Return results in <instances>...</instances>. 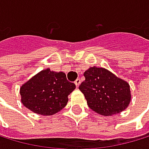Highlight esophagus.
<instances>
[{"instance_id":"obj_1","label":"esophagus","mask_w":149,"mask_h":149,"mask_svg":"<svg viewBox=\"0 0 149 149\" xmlns=\"http://www.w3.org/2000/svg\"><path fill=\"white\" fill-rule=\"evenodd\" d=\"M80 82H81L80 79H77L75 80V85H76V87H77V88H78V87H79V86Z\"/></svg>"}]
</instances>
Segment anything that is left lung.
<instances>
[{
    "label": "left lung",
    "mask_w": 149,
    "mask_h": 149,
    "mask_svg": "<svg viewBox=\"0 0 149 149\" xmlns=\"http://www.w3.org/2000/svg\"><path fill=\"white\" fill-rule=\"evenodd\" d=\"M84 77L79 88L94 112L111 116L128 107L131 95L130 85L125 80L104 68L97 67H90L84 72Z\"/></svg>",
    "instance_id": "obj_1"
}]
</instances>
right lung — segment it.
Returning <instances> with one entry per match:
<instances>
[{
    "instance_id": "obj_1",
    "label": "right lung",
    "mask_w": 149,
    "mask_h": 149,
    "mask_svg": "<svg viewBox=\"0 0 149 149\" xmlns=\"http://www.w3.org/2000/svg\"><path fill=\"white\" fill-rule=\"evenodd\" d=\"M75 88V84L67 80L64 72L46 69L21 86V103L37 114L53 115L66 106L68 95Z\"/></svg>"
}]
</instances>
